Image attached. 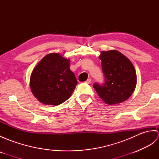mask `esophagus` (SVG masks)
I'll return each mask as SVG.
<instances>
[{
    "instance_id": "esophagus-1",
    "label": "esophagus",
    "mask_w": 159,
    "mask_h": 159,
    "mask_svg": "<svg viewBox=\"0 0 159 159\" xmlns=\"http://www.w3.org/2000/svg\"><path fill=\"white\" fill-rule=\"evenodd\" d=\"M91 82H92V79H87L86 81H85V83H87V84H90L91 83Z\"/></svg>"
}]
</instances>
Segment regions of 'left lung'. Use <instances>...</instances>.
<instances>
[{
    "instance_id": "left-lung-1",
    "label": "left lung",
    "mask_w": 159,
    "mask_h": 159,
    "mask_svg": "<svg viewBox=\"0 0 159 159\" xmlns=\"http://www.w3.org/2000/svg\"><path fill=\"white\" fill-rule=\"evenodd\" d=\"M101 60L104 83H94L96 92L109 105L119 104L129 98L137 85L135 69L130 61L116 50L101 51Z\"/></svg>"
}]
</instances>
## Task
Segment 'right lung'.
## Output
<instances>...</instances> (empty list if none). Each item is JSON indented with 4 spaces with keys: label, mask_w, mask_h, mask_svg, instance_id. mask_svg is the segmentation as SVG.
<instances>
[{
    "label": "right lung",
    "mask_w": 159,
    "mask_h": 159,
    "mask_svg": "<svg viewBox=\"0 0 159 159\" xmlns=\"http://www.w3.org/2000/svg\"><path fill=\"white\" fill-rule=\"evenodd\" d=\"M70 59L59 53H50L38 63L30 78L35 97L46 105H59L72 95L77 80L70 69Z\"/></svg>",
    "instance_id": "obj_1"
}]
</instances>
